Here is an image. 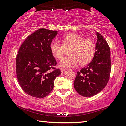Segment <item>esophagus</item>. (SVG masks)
<instances>
[{"label": "esophagus", "mask_w": 126, "mask_h": 126, "mask_svg": "<svg viewBox=\"0 0 126 126\" xmlns=\"http://www.w3.org/2000/svg\"><path fill=\"white\" fill-rule=\"evenodd\" d=\"M67 70V69H66V68H61V71L62 73H63V72H65Z\"/></svg>", "instance_id": "esophagus-1"}]
</instances>
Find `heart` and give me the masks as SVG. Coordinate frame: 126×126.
Masks as SVG:
<instances>
[{
    "mask_svg": "<svg viewBox=\"0 0 126 126\" xmlns=\"http://www.w3.org/2000/svg\"><path fill=\"white\" fill-rule=\"evenodd\" d=\"M62 44L57 40H53L50 44V50L55 58L61 59L65 53V49H69L68 57L63 58L59 63L62 67H73L79 63L84 65L90 62L95 53V44L93 40L84 39L76 33H70L62 38Z\"/></svg>",
    "mask_w": 126,
    "mask_h": 126,
    "instance_id": "1",
    "label": "heart"
}]
</instances>
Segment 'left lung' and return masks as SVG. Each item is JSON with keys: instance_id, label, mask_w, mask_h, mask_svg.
<instances>
[{"instance_id": "8db88e82", "label": "left lung", "mask_w": 126, "mask_h": 126, "mask_svg": "<svg viewBox=\"0 0 126 126\" xmlns=\"http://www.w3.org/2000/svg\"><path fill=\"white\" fill-rule=\"evenodd\" d=\"M95 52L91 62L78 71L74 81L76 91L82 96L89 97L102 91L109 80L111 71L110 47L97 32Z\"/></svg>"}]
</instances>
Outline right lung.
<instances>
[{"label":"right lung","mask_w":126,"mask_h":126,"mask_svg":"<svg viewBox=\"0 0 126 126\" xmlns=\"http://www.w3.org/2000/svg\"><path fill=\"white\" fill-rule=\"evenodd\" d=\"M57 31L40 28L29 35L20 47L16 58V73L23 91L31 96L42 98L54 87V81L61 74L54 66L57 62L50 44Z\"/></svg>","instance_id":"obj_1"}]
</instances>
